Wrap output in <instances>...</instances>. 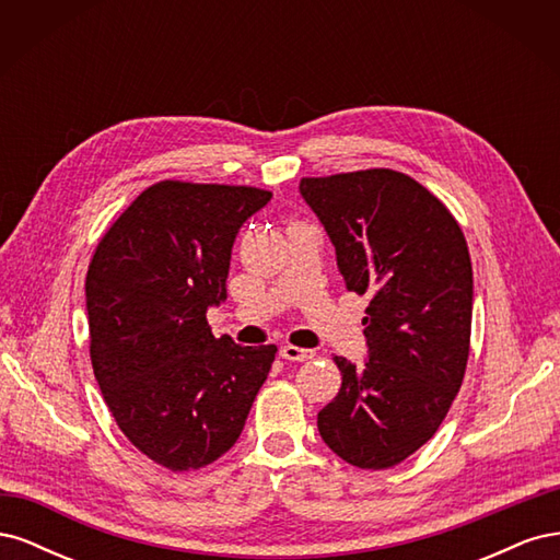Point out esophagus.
I'll return each instance as SVG.
<instances>
[{"label":"esophagus","mask_w":560,"mask_h":560,"mask_svg":"<svg viewBox=\"0 0 560 560\" xmlns=\"http://www.w3.org/2000/svg\"><path fill=\"white\" fill-rule=\"evenodd\" d=\"M280 354L284 360L290 362H308L315 358L313 350H306V348H299V346H282L280 348Z\"/></svg>","instance_id":"34e87169"}]
</instances>
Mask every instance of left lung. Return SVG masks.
Instances as JSON below:
<instances>
[{"label":"left lung","mask_w":560,"mask_h":560,"mask_svg":"<svg viewBox=\"0 0 560 560\" xmlns=\"http://www.w3.org/2000/svg\"><path fill=\"white\" fill-rule=\"evenodd\" d=\"M299 191L336 247L348 292L371 296L369 360L358 369L334 358L343 381L317 430L354 467H395L434 436L465 378L467 241L442 200L389 167L303 177Z\"/></svg>","instance_id":"1"}]
</instances>
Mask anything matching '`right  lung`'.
Instances as JSON below:
<instances>
[{"mask_svg":"<svg viewBox=\"0 0 560 560\" xmlns=\"http://www.w3.org/2000/svg\"><path fill=\"white\" fill-rule=\"evenodd\" d=\"M270 191L151 184L100 238L86 276L91 364L128 442L171 469L222 457L245 428L276 346L214 338L208 308L226 301L231 247Z\"/></svg>","mask_w":560,"mask_h":560,"instance_id":"obj_1","label":"right lung"}]
</instances>
